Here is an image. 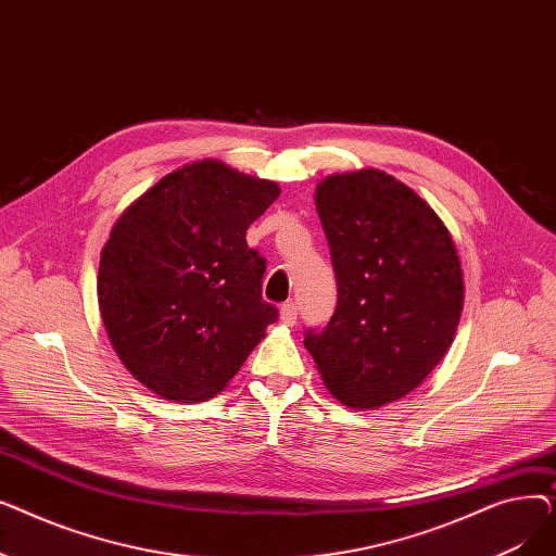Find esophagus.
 <instances>
[{"label":"esophagus","mask_w":556,"mask_h":556,"mask_svg":"<svg viewBox=\"0 0 556 556\" xmlns=\"http://www.w3.org/2000/svg\"><path fill=\"white\" fill-rule=\"evenodd\" d=\"M279 317H281V323H283V325L293 327V325L298 323V304H295V302H286V304H281V308H279Z\"/></svg>","instance_id":"obj_1"}]
</instances>
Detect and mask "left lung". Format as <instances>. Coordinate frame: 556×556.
I'll list each match as a JSON object with an SVG mask.
<instances>
[{
	"label": "left lung",
	"instance_id": "1",
	"mask_svg": "<svg viewBox=\"0 0 556 556\" xmlns=\"http://www.w3.org/2000/svg\"><path fill=\"white\" fill-rule=\"evenodd\" d=\"M315 207L338 306L304 346L342 405L374 410L410 394L446 356L464 304L459 256L430 204L386 170L329 175Z\"/></svg>",
	"mask_w": 556,
	"mask_h": 556
}]
</instances>
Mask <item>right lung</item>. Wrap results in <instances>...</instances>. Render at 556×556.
<instances>
[{"mask_svg":"<svg viewBox=\"0 0 556 556\" xmlns=\"http://www.w3.org/2000/svg\"><path fill=\"white\" fill-rule=\"evenodd\" d=\"M277 182L216 160L173 170L139 195L103 245L97 295L126 369L168 401L218 394L277 323L261 298L266 258L248 227Z\"/></svg>","mask_w":556,"mask_h":556,"instance_id":"add662e5","label":"right lung"}]
</instances>
